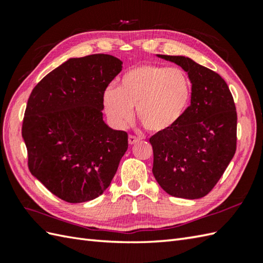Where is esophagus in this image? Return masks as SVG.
Here are the masks:
<instances>
[{"label":"esophagus","mask_w":263,"mask_h":263,"mask_svg":"<svg viewBox=\"0 0 263 263\" xmlns=\"http://www.w3.org/2000/svg\"><path fill=\"white\" fill-rule=\"evenodd\" d=\"M139 141H140V138L135 137V136H128V143L130 144H135Z\"/></svg>","instance_id":"34e87169"}]
</instances>
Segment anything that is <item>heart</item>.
Listing matches in <instances>:
<instances>
[{
  "mask_svg": "<svg viewBox=\"0 0 263 263\" xmlns=\"http://www.w3.org/2000/svg\"><path fill=\"white\" fill-rule=\"evenodd\" d=\"M191 82L178 68L141 64L123 74L116 89L104 92L103 105L111 124L122 128L133 117V107L150 132L171 130L185 114L191 100Z\"/></svg>",
  "mask_w": 263,
  "mask_h": 263,
  "instance_id": "1",
  "label": "heart"
}]
</instances>
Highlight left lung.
Masks as SVG:
<instances>
[{
  "label": "left lung",
  "mask_w": 263,
  "mask_h": 263,
  "mask_svg": "<svg viewBox=\"0 0 263 263\" xmlns=\"http://www.w3.org/2000/svg\"><path fill=\"white\" fill-rule=\"evenodd\" d=\"M157 57L187 72L192 92L191 105L180 122L150 138L154 176L173 197L200 199L214 189L235 155V104L227 83L216 72L190 58Z\"/></svg>",
  "instance_id": "8db88e82"
}]
</instances>
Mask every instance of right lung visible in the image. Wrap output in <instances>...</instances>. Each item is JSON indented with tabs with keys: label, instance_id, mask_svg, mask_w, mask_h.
I'll return each mask as SVG.
<instances>
[{
	"label": "right lung",
	"instance_id": "obj_1",
	"mask_svg": "<svg viewBox=\"0 0 263 263\" xmlns=\"http://www.w3.org/2000/svg\"><path fill=\"white\" fill-rule=\"evenodd\" d=\"M123 62L108 54L69 59L33 88L22 123L31 174L70 203L103 194L127 150V133L103 120V97Z\"/></svg>",
	"mask_w": 263,
	"mask_h": 263
}]
</instances>
